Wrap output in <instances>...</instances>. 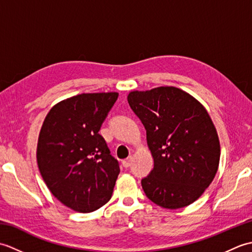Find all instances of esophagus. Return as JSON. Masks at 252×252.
Masks as SVG:
<instances>
[{"mask_svg": "<svg viewBox=\"0 0 252 252\" xmlns=\"http://www.w3.org/2000/svg\"><path fill=\"white\" fill-rule=\"evenodd\" d=\"M131 163H132V158L131 157L126 158V159H125L122 161V164H123V167H125V168H129L130 165H131Z\"/></svg>", "mask_w": 252, "mask_h": 252, "instance_id": "obj_1", "label": "esophagus"}]
</instances>
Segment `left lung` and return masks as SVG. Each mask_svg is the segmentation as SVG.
<instances>
[{"label":"left lung","mask_w":252,"mask_h":252,"mask_svg":"<svg viewBox=\"0 0 252 252\" xmlns=\"http://www.w3.org/2000/svg\"><path fill=\"white\" fill-rule=\"evenodd\" d=\"M129 105L145 126L154 169L142 179L148 199L167 209L190 205L211 184L220 142L210 116L184 91L160 87L134 91Z\"/></svg>","instance_id":"8db88e82"}]
</instances>
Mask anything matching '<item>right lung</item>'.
Listing matches in <instances>:
<instances>
[{"label":"right lung","instance_id":"1","mask_svg":"<svg viewBox=\"0 0 252 252\" xmlns=\"http://www.w3.org/2000/svg\"><path fill=\"white\" fill-rule=\"evenodd\" d=\"M118 93H88L55 105L42 126L36 149L40 173L51 192L74 211L108 202L120 168L100 126Z\"/></svg>","mask_w":252,"mask_h":252}]
</instances>
